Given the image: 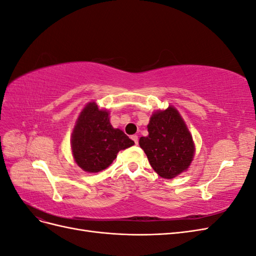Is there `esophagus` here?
I'll return each instance as SVG.
<instances>
[{
  "label": "esophagus",
  "mask_w": 256,
  "mask_h": 256,
  "mask_svg": "<svg viewBox=\"0 0 256 256\" xmlns=\"http://www.w3.org/2000/svg\"><path fill=\"white\" fill-rule=\"evenodd\" d=\"M131 138H132V140L134 141V143L138 145V136H136V134L131 136Z\"/></svg>",
  "instance_id": "obj_1"
}]
</instances>
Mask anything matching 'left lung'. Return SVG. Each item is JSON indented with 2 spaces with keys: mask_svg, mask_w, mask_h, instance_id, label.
<instances>
[{
  "mask_svg": "<svg viewBox=\"0 0 256 256\" xmlns=\"http://www.w3.org/2000/svg\"><path fill=\"white\" fill-rule=\"evenodd\" d=\"M147 130L148 136H141L138 144L154 172L171 180L189 168L194 154V144L175 108L154 112Z\"/></svg>",
  "mask_w": 256,
  "mask_h": 256,
  "instance_id": "obj_1",
  "label": "left lung"
}]
</instances>
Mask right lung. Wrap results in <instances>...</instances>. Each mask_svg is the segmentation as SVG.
Masks as SVG:
<instances>
[{"label": "right lung", "mask_w": 256, "mask_h": 256, "mask_svg": "<svg viewBox=\"0 0 256 256\" xmlns=\"http://www.w3.org/2000/svg\"><path fill=\"white\" fill-rule=\"evenodd\" d=\"M134 142L120 129H114L109 112L90 102L82 110L72 136L74 158L81 168L97 173L109 166L122 150Z\"/></svg>", "instance_id": "obj_1"}]
</instances>
